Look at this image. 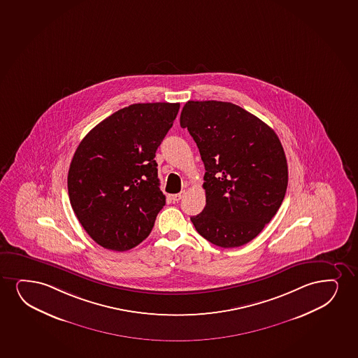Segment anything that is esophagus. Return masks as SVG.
I'll return each instance as SVG.
<instances>
[{"instance_id":"obj_1","label":"esophagus","mask_w":358,"mask_h":358,"mask_svg":"<svg viewBox=\"0 0 358 358\" xmlns=\"http://www.w3.org/2000/svg\"><path fill=\"white\" fill-rule=\"evenodd\" d=\"M185 195V190L180 191L179 194H176V195L172 196V199L174 202H179L182 197Z\"/></svg>"}]
</instances>
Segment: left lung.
I'll return each instance as SVG.
<instances>
[{"label":"left lung","mask_w":358,"mask_h":358,"mask_svg":"<svg viewBox=\"0 0 358 358\" xmlns=\"http://www.w3.org/2000/svg\"><path fill=\"white\" fill-rule=\"evenodd\" d=\"M203 161L206 207L191 217L199 235L222 248L248 243L275 217L288 166L272 128L238 105L189 100L181 111Z\"/></svg>","instance_id":"obj_1"}]
</instances>
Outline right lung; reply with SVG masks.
Listing matches in <instances>:
<instances>
[{"mask_svg":"<svg viewBox=\"0 0 358 358\" xmlns=\"http://www.w3.org/2000/svg\"><path fill=\"white\" fill-rule=\"evenodd\" d=\"M179 108V103L129 105L96 124L78 145L69 168L70 203L101 247L124 252L152 230L166 204L155 154Z\"/></svg>","mask_w":358,"mask_h":358,"instance_id":"right-lung-1","label":"right lung"}]
</instances>
